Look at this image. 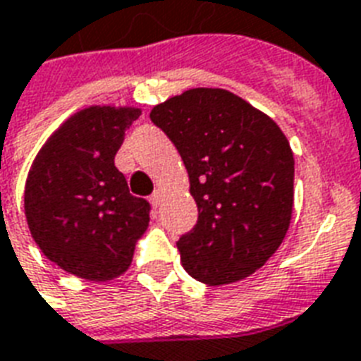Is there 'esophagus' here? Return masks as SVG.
Segmentation results:
<instances>
[{
  "label": "esophagus",
  "instance_id": "obj_1",
  "mask_svg": "<svg viewBox=\"0 0 361 361\" xmlns=\"http://www.w3.org/2000/svg\"><path fill=\"white\" fill-rule=\"evenodd\" d=\"M150 203H152V207H154V209H158V207H160V194H158V192H154V194L150 195Z\"/></svg>",
  "mask_w": 361,
  "mask_h": 361
}]
</instances>
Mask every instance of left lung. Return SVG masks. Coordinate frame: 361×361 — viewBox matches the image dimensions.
Listing matches in <instances>:
<instances>
[{"instance_id":"8db88e82","label":"left lung","mask_w":361,"mask_h":361,"mask_svg":"<svg viewBox=\"0 0 361 361\" xmlns=\"http://www.w3.org/2000/svg\"><path fill=\"white\" fill-rule=\"evenodd\" d=\"M150 120L177 147L197 224L177 241L184 269L211 286L252 275L281 247L294 207L286 135L222 88H192L156 105Z\"/></svg>"}]
</instances>
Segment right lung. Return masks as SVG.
Wrapping results in <instances>:
<instances>
[{
	"instance_id": "1",
	"label": "right lung",
	"mask_w": 361,
	"mask_h": 361,
	"mask_svg": "<svg viewBox=\"0 0 361 361\" xmlns=\"http://www.w3.org/2000/svg\"><path fill=\"white\" fill-rule=\"evenodd\" d=\"M139 114L133 107L82 109L50 135L27 175L24 211L33 241L86 281L122 275L149 226V201L130 194L114 166Z\"/></svg>"
}]
</instances>
